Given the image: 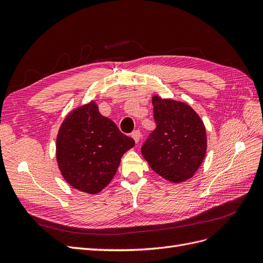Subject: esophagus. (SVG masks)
I'll use <instances>...</instances> for the list:
<instances>
[{"label": "esophagus", "instance_id": "obj_1", "mask_svg": "<svg viewBox=\"0 0 263 263\" xmlns=\"http://www.w3.org/2000/svg\"><path fill=\"white\" fill-rule=\"evenodd\" d=\"M132 137L134 138L135 142H136V144H138V142H139L140 139H141V133H140L139 130H135V132H133V134H132Z\"/></svg>", "mask_w": 263, "mask_h": 263}]
</instances>
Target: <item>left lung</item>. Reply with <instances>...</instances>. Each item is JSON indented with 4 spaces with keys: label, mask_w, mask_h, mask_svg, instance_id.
Here are the masks:
<instances>
[{
    "label": "left lung",
    "mask_w": 263,
    "mask_h": 263,
    "mask_svg": "<svg viewBox=\"0 0 263 263\" xmlns=\"http://www.w3.org/2000/svg\"><path fill=\"white\" fill-rule=\"evenodd\" d=\"M156 129L141 147L150 168L173 183L186 181L202 164L208 138L201 117L186 103L153 97Z\"/></svg>",
    "instance_id": "8db88e82"
}]
</instances>
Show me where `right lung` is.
Masks as SVG:
<instances>
[{
  "label": "right lung",
  "instance_id": "obj_1",
  "mask_svg": "<svg viewBox=\"0 0 263 263\" xmlns=\"http://www.w3.org/2000/svg\"><path fill=\"white\" fill-rule=\"evenodd\" d=\"M135 141L101 115L94 101L71 110L62 122L55 144L59 170L69 184L97 194L112 181L121 158Z\"/></svg>",
  "mask_w": 263,
  "mask_h": 263
}]
</instances>
